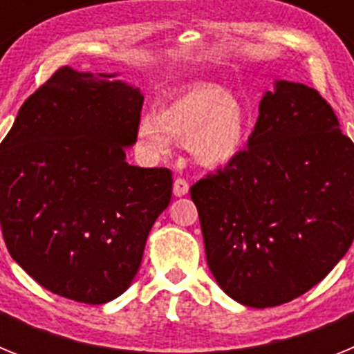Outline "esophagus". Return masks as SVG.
<instances>
[{
	"label": "esophagus",
	"mask_w": 354,
	"mask_h": 354,
	"mask_svg": "<svg viewBox=\"0 0 354 354\" xmlns=\"http://www.w3.org/2000/svg\"><path fill=\"white\" fill-rule=\"evenodd\" d=\"M187 192H189V184H187V180L183 179V177H177L174 183V195L184 196L187 195Z\"/></svg>",
	"instance_id": "esophagus-1"
}]
</instances>
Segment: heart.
Returning <instances> with one entry per match:
<instances>
[{
  "mask_svg": "<svg viewBox=\"0 0 354 354\" xmlns=\"http://www.w3.org/2000/svg\"><path fill=\"white\" fill-rule=\"evenodd\" d=\"M246 134L245 108L218 84H196L161 111L140 118L138 140L147 154L165 158L175 142L187 143L202 165L218 167L237 156Z\"/></svg>",
  "mask_w": 354,
  "mask_h": 354,
  "instance_id": "1",
  "label": "heart"
}]
</instances>
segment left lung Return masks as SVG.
<instances>
[{
  "label": "left lung",
  "mask_w": 354,
  "mask_h": 354,
  "mask_svg": "<svg viewBox=\"0 0 354 354\" xmlns=\"http://www.w3.org/2000/svg\"><path fill=\"white\" fill-rule=\"evenodd\" d=\"M246 145L189 195L218 286L266 308L312 289L351 246L354 143L317 90L277 81Z\"/></svg>",
  "instance_id": "8db88e82"
}]
</instances>
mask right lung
<instances>
[{
    "mask_svg": "<svg viewBox=\"0 0 354 354\" xmlns=\"http://www.w3.org/2000/svg\"><path fill=\"white\" fill-rule=\"evenodd\" d=\"M113 76L58 68L0 143L6 250L42 287L90 305L131 286L171 198L168 168L126 161L143 95Z\"/></svg>",
    "mask_w": 354,
    "mask_h": 354,
    "instance_id": "add662e5",
    "label": "right lung"
}]
</instances>
